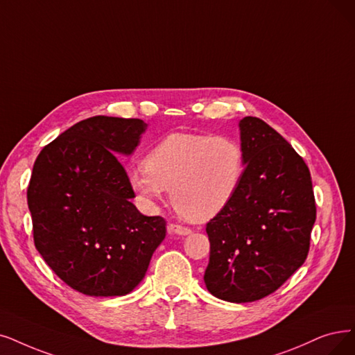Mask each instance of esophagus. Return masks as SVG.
Here are the masks:
<instances>
[{"label": "esophagus", "instance_id": "esophagus-1", "mask_svg": "<svg viewBox=\"0 0 355 355\" xmlns=\"http://www.w3.org/2000/svg\"><path fill=\"white\" fill-rule=\"evenodd\" d=\"M167 232H168V233L179 234V236H187V234L191 233V229H189V227L180 225V224H176V223H170V224L167 225Z\"/></svg>", "mask_w": 355, "mask_h": 355}]
</instances>
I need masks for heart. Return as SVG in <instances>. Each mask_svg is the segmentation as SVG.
Wrapping results in <instances>:
<instances>
[{"label":"heart","instance_id":"b5f03b06","mask_svg":"<svg viewBox=\"0 0 355 355\" xmlns=\"http://www.w3.org/2000/svg\"><path fill=\"white\" fill-rule=\"evenodd\" d=\"M246 170L236 138L208 134H172L162 139L130 173L131 189L148 207L170 191L178 214L193 223L216 217L236 196Z\"/></svg>","mask_w":355,"mask_h":355}]
</instances>
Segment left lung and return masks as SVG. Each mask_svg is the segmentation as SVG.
Wrapping results in <instances>:
<instances>
[{
	"mask_svg": "<svg viewBox=\"0 0 355 355\" xmlns=\"http://www.w3.org/2000/svg\"><path fill=\"white\" fill-rule=\"evenodd\" d=\"M246 170L236 196L207 223L204 281L221 300L248 303L278 290L309 253L316 202L309 167L266 122L239 123Z\"/></svg>",
	"mask_w": 355,
	"mask_h": 355,
	"instance_id": "8db88e82",
	"label": "left lung"
}]
</instances>
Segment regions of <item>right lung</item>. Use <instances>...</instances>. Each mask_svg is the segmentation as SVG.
Instances as JSON below:
<instances>
[{"instance_id":"1","label":"right lung","mask_w":355,"mask_h":355,"mask_svg":"<svg viewBox=\"0 0 355 355\" xmlns=\"http://www.w3.org/2000/svg\"><path fill=\"white\" fill-rule=\"evenodd\" d=\"M147 123L93 116L44 147L27 205L37 252L67 286L86 295L131 293L166 237L163 217L143 216L116 154L130 155Z\"/></svg>"}]
</instances>
